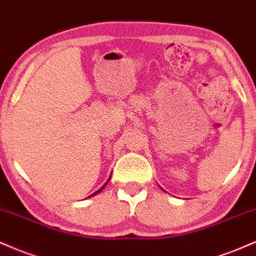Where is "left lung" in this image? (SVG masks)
<instances>
[{
    "label": "left lung",
    "mask_w": 256,
    "mask_h": 256,
    "mask_svg": "<svg viewBox=\"0 0 256 256\" xmlns=\"http://www.w3.org/2000/svg\"><path fill=\"white\" fill-rule=\"evenodd\" d=\"M162 189H163V188H162Z\"/></svg>",
    "instance_id": "left-lung-1"
}]
</instances>
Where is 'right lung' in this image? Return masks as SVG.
Wrapping results in <instances>:
<instances>
[{"label":"right lung","mask_w":256,"mask_h":256,"mask_svg":"<svg viewBox=\"0 0 256 256\" xmlns=\"http://www.w3.org/2000/svg\"><path fill=\"white\" fill-rule=\"evenodd\" d=\"M110 178H111V175H110V177H109V178H108V181H106V182H105V183H104V184H103V186H102V187H100V188H99L97 192H94V193H93V194H91V195H90V196H87V198H91V196H94V195H97L98 193H100V192H102V190H103V189H104L105 187H106V184H108V183H109V181H110Z\"/></svg>","instance_id":"right-lung-1"}]
</instances>
